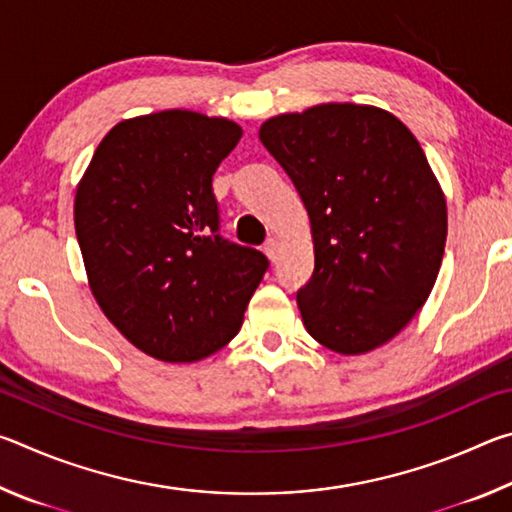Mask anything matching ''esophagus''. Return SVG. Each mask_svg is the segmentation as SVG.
Here are the masks:
<instances>
[{
	"label": "esophagus",
	"instance_id": "1",
	"mask_svg": "<svg viewBox=\"0 0 512 512\" xmlns=\"http://www.w3.org/2000/svg\"><path fill=\"white\" fill-rule=\"evenodd\" d=\"M264 253L268 255V259H271V262H275L277 259V255H280V241L277 239H266V244H264Z\"/></svg>",
	"mask_w": 512,
	"mask_h": 512
}]
</instances>
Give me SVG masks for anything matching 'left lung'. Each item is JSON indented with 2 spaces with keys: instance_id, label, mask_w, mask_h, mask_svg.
Returning a JSON list of instances; mask_svg holds the SVG:
<instances>
[{
  "instance_id": "left-lung-1",
  "label": "left lung",
  "mask_w": 512,
  "mask_h": 512,
  "mask_svg": "<svg viewBox=\"0 0 512 512\" xmlns=\"http://www.w3.org/2000/svg\"><path fill=\"white\" fill-rule=\"evenodd\" d=\"M259 140L309 214L307 332L339 354L391 341L427 302L445 253L447 203L422 146L391 112L359 103L271 117Z\"/></svg>"
}]
</instances>
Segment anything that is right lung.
<instances>
[{
  "label": "right lung",
  "instance_id": "add662e5",
  "mask_svg": "<svg viewBox=\"0 0 512 512\" xmlns=\"http://www.w3.org/2000/svg\"><path fill=\"white\" fill-rule=\"evenodd\" d=\"M239 140L235 121L192 110L119 121L76 189L92 296L153 359L192 363L228 345L268 268L219 235L212 176Z\"/></svg>",
  "mask_w": 512,
  "mask_h": 512
}]
</instances>
